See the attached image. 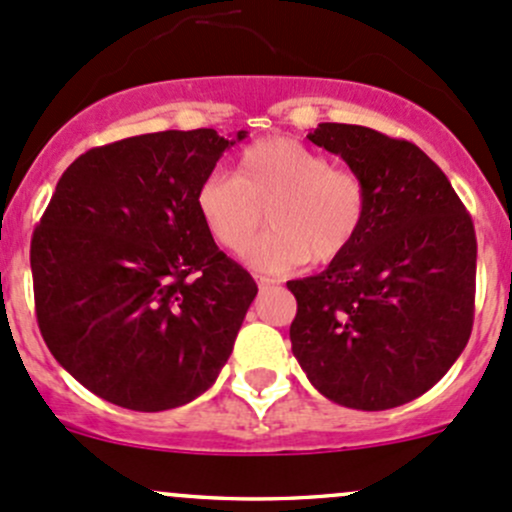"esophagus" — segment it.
I'll use <instances>...</instances> for the list:
<instances>
[{
	"instance_id": "obj_1",
	"label": "esophagus",
	"mask_w": 512,
	"mask_h": 512,
	"mask_svg": "<svg viewBox=\"0 0 512 512\" xmlns=\"http://www.w3.org/2000/svg\"><path fill=\"white\" fill-rule=\"evenodd\" d=\"M256 283H258V288H271V285L276 283V280H273V278H266V276H261V278H256Z\"/></svg>"
}]
</instances>
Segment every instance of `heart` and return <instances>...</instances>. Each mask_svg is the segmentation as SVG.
<instances>
[{
    "label": "heart",
    "mask_w": 512,
    "mask_h": 512,
    "mask_svg": "<svg viewBox=\"0 0 512 512\" xmlns=\"http://www.w3.org/2000/svg\"><path fill=\"white\" fill-rule=\"evenodd\" d=\"M269 212L272 232L246 251L251 268L285 273L305 261L342 256L364 227L368 190L354 170L288 136L244 148L236 178L214 170L197 188V212L207 232L232 254L248 249Z\"/></svg>",
    "instance_id": "b5f03b06"
}]
</instances>
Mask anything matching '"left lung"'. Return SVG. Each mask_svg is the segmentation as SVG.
Segmentation results:
<instances>
[{
    "label": "left lung",
    "instance_id": "obj_1",
    "mask_svg": "<svg viewBox=\"0 0 512 512\" xmlns=\"http://www.w3.org/2000/svg\"><path fill=\"white\" fill-rule=\"evenodd\" d=\"M307 139L361 175L364 227L322 273L290 280L293 354L332 403L388 410L452 368L474 324L476 234L447 175L410 141L368 126H317Z\"/></svg>",
    "mask_w": 512,
    "mask_h": 512
}]
</instances>
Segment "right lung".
Instances as JSON below:
<instances>
[{"mask_svg": "<svg viewBox=\"0 0 512 512\" xmlns=\"http://www.w3.org/2000/svg\"><path fill=\"white\" fill-rule=\"evenodd\" d=\"M246 131H158L82 153L31 239L36 317L56 361L119 408L161 412L217 381L254 278L217 249L197 188Z\"/></svg>", "mask_w": 512, "mask_h": 512, "instance_id": "right-lung-1", "label": "right lung"}]
</instances>
